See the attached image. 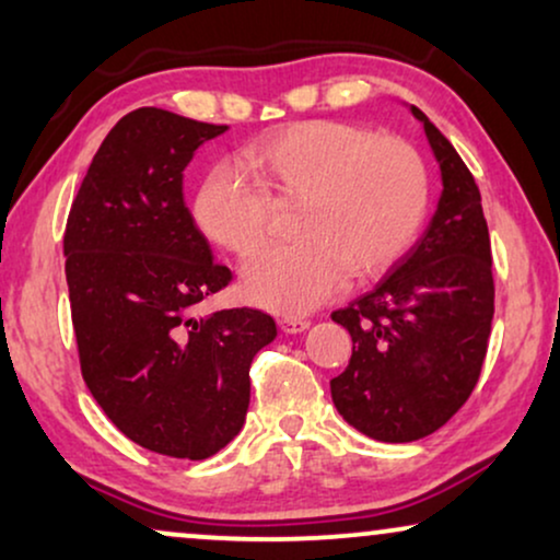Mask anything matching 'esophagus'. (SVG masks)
Returning <instances> with one entry per match:
<instances>
[{
  "instance_id": "esophagus-1",
  "label": "esophagus",
  "mask_w": 560,
  "mask_h": 560,
  "mask_svg": "<svg viewBox=\"0 0 560 560\" xmlns=\"http://www.w3.org/2000/svg\"><path fill=\"white\" fill-rule=\"evenodd\" d=\"M311 324L305 318H280V328L285 334H303Z\"/></svg>"
}]
</instances>
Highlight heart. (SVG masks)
Here are the masks:
<instances>
[{
    "instance_id": "1",
    "label": "heart",
    "mask_w": 560,
    "mask_h": 560,
    "mask_svg": "<svg viewBox=\"0 0 560 560\" xmlns=\"http://www.w3.org/2000/svg\"><path fill=\"white\" fill-rule=\"evenodd\" d=\"M254 180L213 167L194 219L213 244L249 255L270 226L272 201H298L290 244L247 259L242 293L259 308L303 316L339 293L347 272L377 278L412 247L428 211V173L412 144L334 119L259 137L244 150Z\"/></svg>"
}]
</instances>
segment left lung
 <instances>
[{
    "mask_svg": "<svg viewBox=\"0 0 560 560\" xmlns=\"http://www.w3.org/2000/svg\"><path fill=\"white\" fill-rule=\"evenodd\" d=\"M441 167L443 190L423 236L370 293L331 318L351 359L331 380L336 410L374 441L410 443L469 400L494 316L489 229L477 183L439 127L410 106Z\"/></svg>",
    "mask_w": 560,
    "mask_h": 560,
    "instance_id": "1",
    "label": "left lung"
}]
</instances>
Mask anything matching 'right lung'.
I'll return each instance as SVG.
<instances>
[{
    "mask_svg": "<svg viewBox=\"0 0 560 560\" xmlns=\"http://www.w3.org/2000/svg\"><path fill=\"white\" fill-rule=\"evenodd\" d=\"M226 125L142 106L91 160L63 255L81 374L106 418L142 448L201 462L242 431L249 364L272 316L190 308L229 285L183 201V171Z\"/></svg>",
    "mask_w": 560,
    "mask_h": 560,
    "instance_id": "1",
    "label": "right lung"
}]
</instances>
